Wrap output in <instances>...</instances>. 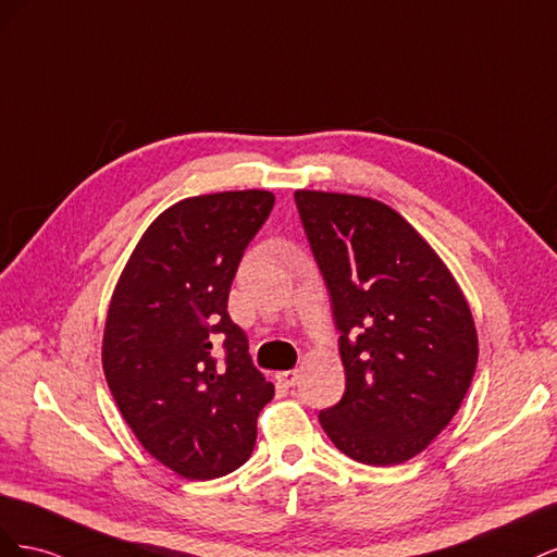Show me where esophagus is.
<instances>
[{
    "label": "esophagus",
    "mask_w": 557,
    "mask_h": 557,
    "mask_svg": "<svg viewBox=\"0 0 557 557\" xmlns=\"http://www.w3.org/2000/svg\"><path fill=\"white\" fill-rule=\"evenodd\" d=\"M297 379H299L297 369H288V372H278V374H276V381H278L283 387H293V385L297 383Z\"/></svg>",
    "instance_id": "obj_1"
}]
</instances>
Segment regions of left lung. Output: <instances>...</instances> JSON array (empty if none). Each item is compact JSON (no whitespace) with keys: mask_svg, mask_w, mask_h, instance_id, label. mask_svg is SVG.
<instances>
[{"mask_svg":"<svg viewBox=\"0 0 557 557\" xmlns=\"http://www.w3.org/2000/svg\"><path fill=\"white\" fill-rule=\"evenodd\" d=\"M332 297L346 393L320 425L348 458L387 467L440 434L474 379L471 309L436 250L372 197L297 190Z\"/></svg>","mask_w":557,"mask_h":557,"instance_id":"left-lung-1","label":"left lung"}]
</instances>
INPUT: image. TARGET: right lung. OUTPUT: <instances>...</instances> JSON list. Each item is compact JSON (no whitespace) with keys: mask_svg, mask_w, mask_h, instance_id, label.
<instances>
[{"mask_svg":"<svg viewBox=\"0 0 557 557\" xmlns=\"http://www.w3.org/2000/svg\"><path fill=\"white\" fill-rule=\"evenodd\" d=\"M274 195L225 190L164 209L134 246L107 313L102 364L141 446L190 481L242 467L274 397L227 313L230 285ZM225 338L226 362L212 344Z\"/></svg>","mask_w":557,"mask_h":557,"instance_id":"add662e5","label":"right lung"}]
</instances>
